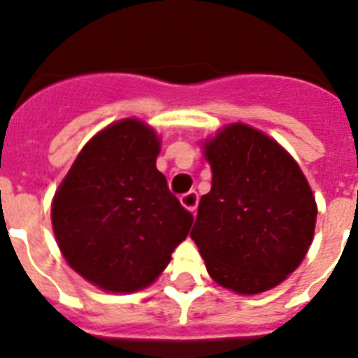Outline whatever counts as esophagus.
Returning a JSON list of instances; mask_svg holds the SVG:
<instances>
[{
  "label": "esophagus",
  "mask_w": 358,
  "mask_h": 358,
  "mask_svg": "<svg viewBox=\"0 0 358 358\" xmlns=\"http://www.w3.org/2000/svg\"><path fill=\"white\" fill-rule=\"evenodd\" d=\"M180 202H182V206H184L187 211L196 213L198 193H196V191H189V193H185V194H182V196H180Z\"/></svg>",
  "instance_id": "obj_1"
}]
</instances>
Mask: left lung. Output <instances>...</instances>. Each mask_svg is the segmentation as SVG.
<instances>
[{
    "label": "left lung",
    "instance_id": "obj_1",
    "mask_svg": "<svg viewBox=\"0 0 358 358\" xmlns=\"http://www.w3.org/2000/svg\"><path fill=\"white\" fill-rule=\"evenodd\" d=\"M211 191L191 238L216 284L238 295L278 286L308 253L317 203L299 164L257 129L231 123L209 142Z\"/></svg>",
    "mask_w": 358,
    "mask_h": 358
}]
</instances>
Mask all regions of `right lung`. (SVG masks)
<instances>
[{
    "label": "right lung",
    "instance_id": "right-lung-1",
    "mask_svg": "<svg viewBox=\"0 0 358 358\" xmlns=\"http://www.w3.org/2000/svg\"><path fill=\"white\" fill-rule=\"evenodd\" d=\"M158 152L160 140L143 122L110 123L85 143L54 194L50 216L62 255L105 291L152 284L193 225L156 169Z\"/></svg>",
    "mask_w": 358,
    "mask_h": 358
}]
</instances>
